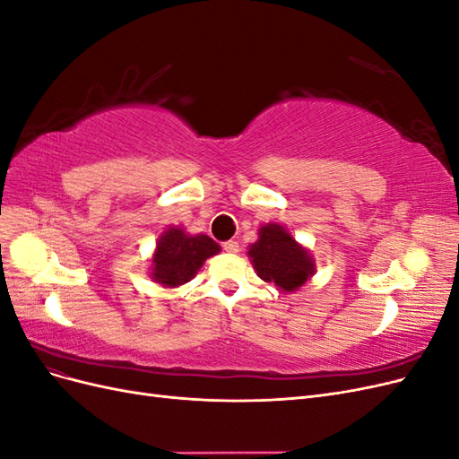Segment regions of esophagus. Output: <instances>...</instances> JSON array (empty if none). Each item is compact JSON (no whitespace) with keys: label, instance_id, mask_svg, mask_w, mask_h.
Instances as JSON below:
<instances>
[{"label":"esophagus","instance_id":"esophagus-1","mask_svg":"<svg viewBox=\"0 0 459 459\" xmlns=\"http://www.w3.org/2000/svg\"><path fill=\"white\" fill-rule=\"evenodd\" d=\"M224 251L230 253V255L239 253V243H238V241H226V243H224Z\"/></svg>","mask_w":459,"mask_h":459}]
</instances>
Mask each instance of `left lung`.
I'll return each mask as SVG.
<instances>
[{"label":"left lung","instance_id":"left-lung-1","mask_svg":"<svg viewBox=\"0 0 459 459\" xmlns=\"http://www.w3.org/2000/svg\"><path fill=\"white\" fill-rule=\"evenodd\" d=\"M248 258L260 280L273 283L281 293H295L316 273V260L281 224H264L258 239L248 245Z\"/></svg>","mask_w":459,"mask_h":459}]
</instances>
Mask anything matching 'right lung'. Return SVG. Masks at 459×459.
Wrapping results in <instances>:
<instances>
[{
	"instance_id": "1",
	"label": "right lung",
	"mask_w": 459,
	"mask_h": 459,
	"mask_svg": "<svg viewBox=\"0 0 459 459\" xmlns=\"http://www.w3.org/2000/svg\"><path fill=\"white\" fill-rule=\"evenodd\" d=\"M221 251L208 235H191L182 226H169L157 241L151 256L149 277L164 289H176L191 281L206 258Z\"/></svg>"
}]
</instances>
